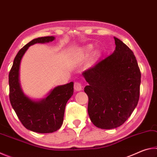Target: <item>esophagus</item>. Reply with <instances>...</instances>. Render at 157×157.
<instances>
[{
	"instance_id": "34e87169",
	"label": "esophagus",
	"mask_w": 157,
	"mask_h": 157,
	"mask_svg": "<svg viewBox=\"0 0 157 157\" xmlns=\"http://www.w3.org/2000/svg\"><path fill=\"white\" fill-rule=\"evenodd\" d=\"M74 89L75 90V91H81L82 89V85L80 83V82H76L74 83Z\"/></svg>"
}]
</instances>
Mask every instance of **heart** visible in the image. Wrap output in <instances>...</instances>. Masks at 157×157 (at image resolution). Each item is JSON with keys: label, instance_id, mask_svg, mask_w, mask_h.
Returning a JSON list of instances; mask_svg holds the SVG:
<instances>
[{"label": "heart", "instance_id": "1", "mask_svg": "<svg viewBox=\"0 0 157 157\" xmlns=\"http://www.w3.org/2000/svg\"><path fill=\"white\" fill-rule=\"evenodd\" d=\"M92 48H93V46H91V45H89V46H87L84 48V55H86L87 53H88V52H89L90 51H91V50H92Z\"/></svg>", "mask_w": 157, "mask_h": 157}]
</instances>
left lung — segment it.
Here are the masks:
<instances>
[{"instance_id":"1","label":"left lung","mask_w":157,"mask_h":157,"mask_svg":"<svg viewBox=\"0 0 157 157\" xmlns=\"http://www.w3.org/2000/svg\"><path fill=\"white\" fill-rule=\"evenodd\" d=\"M112 54L85 71L88 82L84 92L89 97L88 113L95 126L110 129L123 124L139 100L140 71L129 48L114 37Z\"/></svg>"}]
</instances>
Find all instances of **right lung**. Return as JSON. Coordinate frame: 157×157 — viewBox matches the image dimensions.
<instances>
[{
    "label": "right lung",
    "mask_w": 157,
    "mask_h": 157,
    "mask_svg": "<svg viewBox=\"0 0 157 157\" xmlns=\"http://www.w3.org/2000/svg\"><path fill=\"white\" fill-rule=\"evenodd\" d=\"M54 36L34 39L21 48L14 58L9 73L10 100L18 119L26 129L37 133H52L63 124L66 105L73 94V82L53 89L44 99L35 101L25 95L19 82L21 60L26 50L36 43L52 41Z\"/></svg>",
    "instance_id": "right-lung-1"
}]
</instances>
